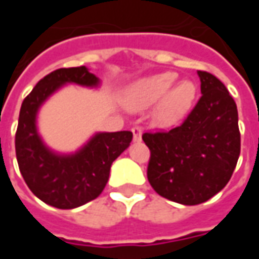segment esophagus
Listing matches in <instances>:
<instances>
[{
	"label": "esophagus",
	"instance_id": "esophagus-1",
	"mask_svg": "<svg viewBox=\"0 0 259 259\" xmlns=\"http://www.w3.org/2000/svg\"><path fill=\"white\" fill-rule=\"evenodd\" d=\"M132 132H133V140L141 141V135H143V130H141V127L135 126V127H132Z\"/></svg>",
	"mask_w": 259,
	"mask_h": 259
}]
</instances>
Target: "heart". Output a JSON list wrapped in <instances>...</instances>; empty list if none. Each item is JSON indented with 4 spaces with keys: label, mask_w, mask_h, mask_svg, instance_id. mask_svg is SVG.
Returning <instances> with one entry per match:
<instances>
[{
    "label": "heart",
    "mask_w": 259,
    "mask_h": 259,
    "mask_svg": "<svg viewBox=\"0 0 259 259\" xmlns=\"http://www.w3.org/2000/svg\"><path fill=\"white\" fill-rule=\"evenodd\" d=\"M178 74L162 72L151 74L129 85L122 97L126 108L137 111L157 102L152 111V122L159 127L178 123L194 102L197 87L190 80L175 83Z\"/></svg>",
    "instance_id": "heart-1"
}]
</instances>
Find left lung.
<instances>
[{
    "label": "left lung",
    "instance_id": "obj_1",
    "mask_svg": "<svg viewBox=\"0 0 259 259\" xmlns=\"http://www.w3.org/2000/svg\"><path fill=\"white\" fill-rule=\"evenodd\" d=\"M201 98L185 122L169 132L144 133L152 189L175 202L197 205L219 193L240 155L236 102L221 80L198 70Z\"/></svg>",
    "mask_w": 259,
    "mask_h": 259
}]
</instances>
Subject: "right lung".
<instances>
[{"mask_svg": "<svg viewBox=\"0 0 259 259\" xmlns=\"http://www.w3.org/2000/svg\"><path fill=\"white\" fill-rule=\"evenodd\" d=\"M97 87L100 79L85 66L62 68L44 76L20 107L15 150L19 170L31 193L46 204L72 209L101 194L111 165L130 146L133 133H97L74 154L50 150L37 132V112L62 85Z\"/></svg>", "mask_w": 259, "mask_h": 259, "instance_id": "obj_1", "label": "right lung"}]
</instances>
